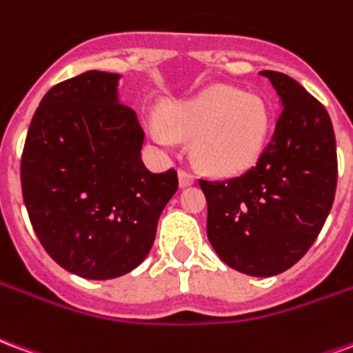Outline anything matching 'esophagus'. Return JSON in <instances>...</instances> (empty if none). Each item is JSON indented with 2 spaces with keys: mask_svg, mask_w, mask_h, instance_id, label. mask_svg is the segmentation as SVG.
<instances>
[{
  "mask_svg": "<svg viewBox=\"0 0 353 353\" xmlns=\"http://www.w3.org/2000/svg\"><path fill=\"white\" fill-rule=\"evenodd\" d=\"M192 183H194V176H192L191 172L179 170V185H181V187H189V185Z\"/></svg>",
  "mask_w": 353,
  "mask_h": 353,
  "instance_id": "obj_1",
  "label": "esophagus"
}]
</instances>
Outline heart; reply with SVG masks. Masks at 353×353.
Listing matches in <instances>:
<instances>
[{
	"label": "heart",
	"instance_id": "obj_1",
	"mask_svg": "<svg viewBox=\"0 0 353 353\" xmlns=\"http://www.w3.org/2000/svg\"><path fill=\"white\" fill-rule=\"evenodd\" d=\"M164 123L151 124V136L162 145L192 138V157L217 176H234L252 168L265 151L270 109L259 94L215 85L189 100L170 103Z\"/></svg>",
	"mask_w": 353,
	"mask_h": 353
}]
</instances>
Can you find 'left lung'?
<instances>
[{
  "mask_svg": "<svg viewBox=\"0 0 353 353\" xmlns=\"http://www.w3.org/2000/svg\"><path fill=\"white\" fill-rule=\"evenodd\" d=\"M281 100L274 136L244 176L208 181V238L230 268L276 276L310 250L336 191V141L327 109L295 79L265 70Z\"/></svg>",
  "mask_w": 353,
  "mask_h": 353,
  "instance_id": "1",
  "label": "left lung"
}]
</instances>
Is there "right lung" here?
Returning a JSON list of instances; mask_svg holds the SVG:
<instances>
[{"label": "right lung", "instance_id": "add662e5", "mask_svg": "<svg viewBox=\"0 0 353 353\" xmlns=\"http://www.w3.org/2000/svg\"><path fill=\"white\" fill-rule=\"evenodd\" d=\"M121 75L85 72L43 96L28 130L20 183L35 234L58 265L111 280L145 259L177 172L141 161L143 130L119 100Z\"/></svg>", "mask_w": 353, "mask_h": 353}]
</instances>
